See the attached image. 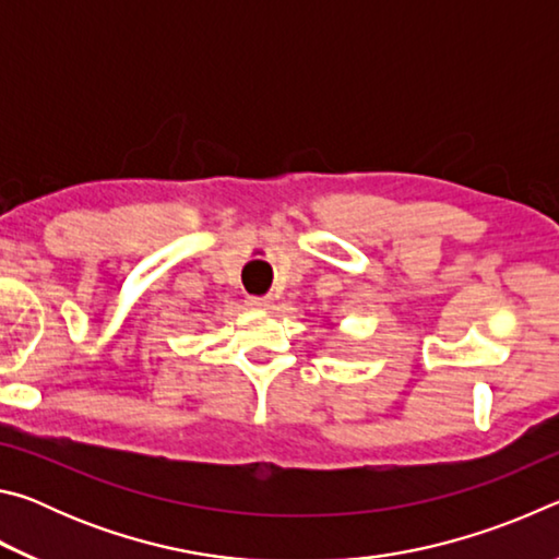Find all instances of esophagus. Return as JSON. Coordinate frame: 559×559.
<instances>
[{
	"instance_id": "1",
	"label": "esophagus",
	"mask_w": 559,
	"mask_h": 559,
	"mask_svg": "<svg viewBox=\"0 0 559 559\" xmlns=\"http://www.w3.org/2000/svg\"><path fill=\"white\" fill-rule=\"evenodd\" d=\"M246 306L257 308V310H269L273 306V298L271 296H249L246 298Z\"/></svg>"
}]
</instances>
